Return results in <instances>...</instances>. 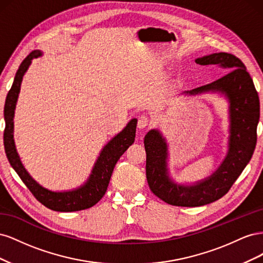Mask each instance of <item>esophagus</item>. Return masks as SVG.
<instances>
[{"instance_id": "esophagus-1", "label": "esophagus", "mask_w": 263, "mask_h": 263, "mask_svg": "<svg viewBox=\"0 0 263 263\" xmlns=\"http://www.w3.org/2000/svg\"><path fill=\"white\" fill-rule=\"evenodd\" d=\"M149 125V118L147 115L142 114L139 116L138 118V128L139 129H144L146 127Z\"/></svg>"}]
</instances>
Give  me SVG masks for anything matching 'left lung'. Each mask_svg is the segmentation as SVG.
<instances>
[{
	"instance_id": "obj_1",
	"label": "left lung",
	"mask_w": 263,
	"mask_h": 263,
	"mask_svg": "<svg viewBox=\"0 0 263 263\" xmlns=\"http://www.w3.org/2000/svg\"><path fill=\"white\" fill-rule=\"evenodd\" d=\"M201 66H218L226 74L216 81L185 91L190 95L220 93L229 102V140L224 161L212 176L192 185L178 184L169 176L168 145L161 133L151 129L145 136L146 176L156 196L174 206L195 208L213 203L224 196L248 164L257 144L260 101L250 74L242 61L227 52H216L202 58Z\"/></svg>"
}]
</instances>
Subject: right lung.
<instances>
[{
  "instance_id": "right-lung-1",
  "label": "right lung",
  "mask_w": 263,
  "mask_h": 263,
  "mask_svg": "<svg viewBox=\"0 0 263 263\" xmlns=\"http://www.w3.org/2000/svg\"><path fill=\"white\" fill-rule=\"evenodd\" d=\"M42 54L43 52L41 50H34L23 60L16 76L14 78L11 90L7 93L4 105L5 154L12 168L16 171L24 184L28 187L31 194L36 197V200L45 205L46 208L55 212H76L90 209L104 196L116 162L128 147L134 144L135 136H136L137 119L133 118L125 128L110 139L102 149L97 162L94 163L89 179L83 185L71 191H65V192H54V191L42 186L24 168L16 148H15L13 135L14 113L23 77L30 66L31 60L41 57Z\"/></svg>"
}]
</instances>
